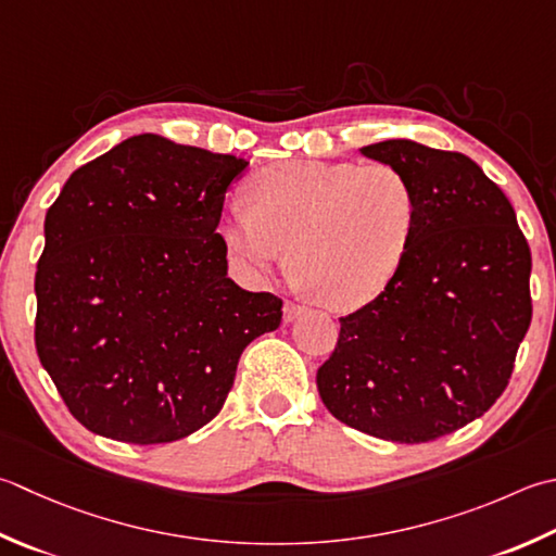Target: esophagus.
I'll return each instance as SVG.
<instances>
[{
  "mask_svg": "<svg viewBox=\"0 0 556 556\" xmlns=\"http://www.w3.org/2000/svg\"><path fill=\"white\" fill-rule=\"evenodd\" d=\"M301 313H306V308L299 306V303H291V301L285 303V323H293Z\"/></svg>",
  "mask_w": 556,
  "mask_h": 556,
  "instance_id": "1",
  "label": "esophagus"
}]
</instances>
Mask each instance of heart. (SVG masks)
<instances>
[{
  "instance_id": "obj_1",
  "label": "heart",
  "mask_w": 556,
  "mask_h": 556,
  "mask_svg": "<svg viewBox=\"0 0 556 556\" xmlns=\"http://www.w3.org/2000/svg\"><path fill=\"white\" fill-rule=\"evenodd\" d=\"M419 219L417 190L393 163L285 161L250 180V206L222 222L228 257L248 277L285 265L330 311H356L395 279Z\"/></svg>"
}]
</instances>
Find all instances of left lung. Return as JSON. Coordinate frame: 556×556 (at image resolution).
I'll return each mask as SVG.
<instances>
[{
  "instance_id": "8db88e82",
  "label": "left lung",
  "mask_w": 556,
  "mask_h": 556,
  "mask_svg": "<svg viewBox=\"0 0 556 556\" xmlns=\"http://www.w3.org/2000/svg\"><path fill=\"white\" fill-rule=\"evenodd\" d=\"M417 190L419 219L395 279L340 318L315 383L330 415L368 437L427 443L502 397L530 328V248L472 159L412 139L362 149Z\"/></svg>"
}]
</instances>
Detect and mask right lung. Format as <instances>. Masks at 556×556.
Returning <instances> with one entry per match:
<instances>
[{
	"instance_id": "add662e5",
	"label": "right lung",
	"mask_w": 556,
	"mask_h": 556,
	"mask_svg": "<svg viewBox=\"0 0 556 556\" xmlns=\"http://www.w3.org/2000/svg\"><path fill=\"white\" fill-rule=\"evenodd\" d=\"M245 159L159 135L76 168L46 214L36 350L76 421L123 443H170L224 407L281 299L228 279L216 233Z\"/></svg>"
}]
</instances>
